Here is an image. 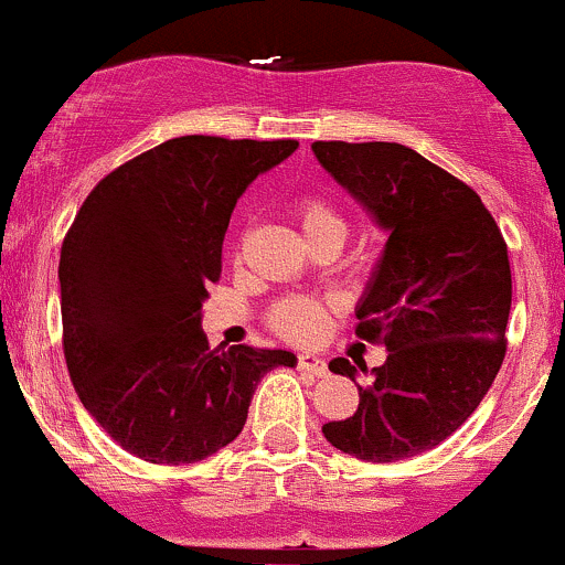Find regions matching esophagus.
<instances>
[{
	"label": "esophagus",
	"mask_w": 565,
	"mask_h": 565,
	"mask_svg": "<svg viewBox=\"0 0 565 565\" xmlns=\"http://www.w3.org/2000/svg\"><path fill=\"white\" fill-rule=\"evenodd\" d=\"M298 367H300V371H308L311 376H317V379L328 376V373H330L328 362H324L322 358H317V354H300Z\"/></svg>",
	"instance_id": "obj_1"
}]
</instances>
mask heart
I'll list each match as a JSON object with an SVG mask.
<instances>
[{
	"label": "heart",
	"instance_id": "obj_1",
	"mask_svg": "<svg viewBox=\"0 0 565 565\" xmlns=\"http://www.w3.org/2000/svg\"><path fill=\"white\" fill-rule=\"evenodd\" d=\"M292 213L298 218L302 235H306L308 246L322 237H335L343 241L347 233V222H343L341 211L330 203L322 194H298L292 203ZM324 308L317 298H306V295H289V298L276 300L267 311V322L278 335L289 338V341H313L319 328H322Z\"/></svg>",
	"mask_w": 565,
	"mask_h": 565
}]
</instances>
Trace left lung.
Segmentation results:
<instances>
[{"label": "left lung", "mask_w": 565, "mask_h": 565, "mask_svg": "<svg viewBox=\"0 0 565 565\" xmlns=\"http://www.w3.org/2000/svg\"><path fill=\"white\" fill-rule=\"evenodd\" d=\"M311 148L390 235L354 311L358 335L384 343L387 362L358 387V412L322 433L360 460H406L452 436L501 371L512 308L507 241L479 194L414 148L343 140ZM330 371L358 379L343 358Z\"/></svg>", "instance_id": "8db88e82"}]
</instances>
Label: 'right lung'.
<instances>
[{"mask_svg":"<svg viewBox=\"0 0 565 565\" xmlns=\"http://www.w3.org/2000/svg\"><path fill=\"white\" fill-rule=\"evenodd\" d=\"M298 140L173 138L105 175L58 259L64 360L86 412L129 455L198 462L235 441L267 371L292 352L207 347V287L237 198Z\"/></svg>","mask_w":565,"mask_h":565,"instance_id":"1","label":"right lung"}]
</instances>
